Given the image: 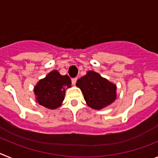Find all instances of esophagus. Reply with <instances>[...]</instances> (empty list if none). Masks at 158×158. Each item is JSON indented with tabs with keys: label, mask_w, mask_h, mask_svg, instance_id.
<instances>
[{
	"label": "esophagus",
	"mask_w": 158,
	"mask_h": 158,
	"mask_svg": "<svg viewBox=\"0 0 158 158\" xmlns=\"http://www.w3.org/2000/svg\"><path fill=\"white\" fill-rule=\"evenodd\" d=\"M77 81V77L73 78V79H72V84L73 85H76Z\"/></svg>",
	"instance_id": "obj_1"
}]
</instances>
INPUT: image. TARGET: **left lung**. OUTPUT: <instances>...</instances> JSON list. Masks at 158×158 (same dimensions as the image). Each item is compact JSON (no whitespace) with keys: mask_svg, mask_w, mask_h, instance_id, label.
Segmentation results:
<instances>
[{"mask_svg":"<svg viewBox=\"0 0 158 158\" xmlns=\"http://www.w3.org/2000/svg\"><path fill=\"white\" fill-rule=\"evenodd\" d=\"M76 85L81 90L86 104L93 109H103L116 100V85L95 71H88L78 79Z\"/></svg>","mask_w":158,"mask_h":158,"instance_id":"left-lung-1","label":"left lung"}]
</instances>
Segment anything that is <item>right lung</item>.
<instances>
[{
    "instance_id": "obj_1",
    "label": "right lung",
    "mask_w": 158,
    "mask_h": 158,
    "mask_svg": "<svg viewBox=\"0 0 158 158\" xmlns=\"http://www.w3.org/2000/svg\"><path fill=\"white\" fill-rule=\"evenodd\" d=\"M70 87L69 76H62L58 70L51 71L34 87L36 102L48 109H56L62 105L65 90Z\"/></svg>"
}]
</instances>
